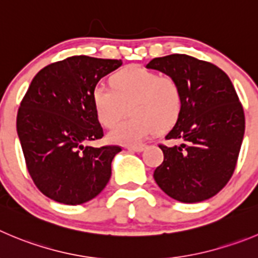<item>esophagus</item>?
<instances>
[{
  "instance_id": "esophagus-1",
  "label": "esophagus",
  "mask_w": 258,
  "mask_h": 258,
  "mask_svg": "<svg viewBox=\"0 0 258 258\" xmlns=\"http://www.w3.org/2000/svg\"><path fill=\"white\" fill-rule=\"evenodd\" d=\"M145 149V145H136V146H127V150L128 151H136V153H140Z\"/></svg>"
}]
</instances>
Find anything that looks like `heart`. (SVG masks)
I'll return each instance as SVG.
<instances>
[{
	"label": "heart",
	"instance_id": "1",
	"mask_svg": "<svg viewBox=\"0 0 258 258\" xmlns=\"http://www.w3.org/2000/svg\"><path fill=\"white\" fill-rule=\"evenodd\" d=\"M110 86L96 85L91 91L100 124L113 127L126 114L127 107L131 114L108 134L112 143L136 145L155 130L168 131L183 109V90L172 75L128 66L113 75Z\"/></svg>",
	"mask_w": 258,
	"mask_h": 258
}]
</instances>
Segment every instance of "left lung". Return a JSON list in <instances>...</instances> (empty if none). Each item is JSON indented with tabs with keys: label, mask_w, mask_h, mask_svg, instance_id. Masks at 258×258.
<instances>
[{
	"label": "left lung",
	"mask_w": 258,
	"mask_h": 258,
	"mask_svg": "<svg viewBox=\"0 0 258 258\" xmlns=\"http://www.w3.org/2000/svg\"><path fill=\"white\" fill-rule=\"evenodd\" d=\"M148 69L172 75L183 90V109L165 140L164 160L154 172L158 186L186 204L215 196L229 182L244 135V112L228 75L187 54L154 58Z\"/></svg>",
	"instance_id": "1"
}]
</instances>
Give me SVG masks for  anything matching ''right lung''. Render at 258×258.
<instances>
[{
	"mask_svg": "<svg viewBox=\"0 0 258 258\" xmlns=\"http://www.w3.org/2000/svg\"><path fill=\"white\" fill-rule=\"evenodd\" d=\"M121 59L72 56L40 70L18 110L16 128L37 188L66 205L90 201L107 186L121 146H86L104 136L91 91Z\"/></svg>",
	"mask_w": 258,
	"mask_h": 258,
	"instance_id": "1",
	"label": "right lung"
}]
</instances>
